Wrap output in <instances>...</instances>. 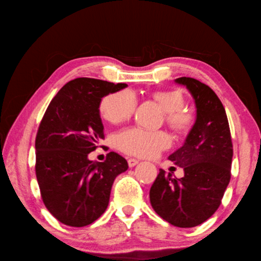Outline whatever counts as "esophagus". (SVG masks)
<instances>
[{"instance_id":"1","label":"esophagus","mask_w":261,"mask_h":261,"mask_svg":"<svg viewBox=\"0 0 261 261\" xmlns=\"http://www.w3.org/2000/svg\"><path fill=\"white\" fill-rule=\"evenodd\" d=\"M138 162H139V161L136 160V159H129V160H127V164H129L130 168L136 167V165L138 164Z\"/></svg>"}]
</instances>
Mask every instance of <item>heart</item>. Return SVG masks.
I'll return each instance as SVG.
<instances>
[{"label": "heart", "instance_id": "1", "mask_svg": "<svg viewBox=\"0 0 261 261\" xmlns=\"http://www.w3.org/2000/svg\"><path fill=\"white\" fill-rule=\"evenodd\" d=\"M151 98L165 112V122L170 129L178 135H185L194 125L192 114L185 112L186 96L179 89L155 91ZM137 107V99L129 90L114 92L103 97L99 106L101 116L113 124H118L134 114ZM116 147L121 151L139 158H151L171 145L170 137L164 131H148L140 127H130L117 134Z\"/></svg>", "mask_w": 261, "mask_h": 261}]
</instances>
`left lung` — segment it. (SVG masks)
Returning a JSON list of instances; mask_svg holds the SVG:
<instances>
[{
	"instance_id": "1",
	"label": "left lung",
	"mask_w": 261,
	"mask_h": 261,
	"mask_svg": "<svg viewBox=\"0 0 261 261\" xmlns=\"http://www.w3.org/2000/svg\"><path fill=\"white\" fill-rule=\"evenodd\" d=\"M195 100L196 121L184 145L169 160L184 169L174 178L161 169L149 191L150 204L173 226L201 225L219 207L230 180L233 144L228 120L220 99L206 84L179 77Z\"/></svg>"
}]
</instances>
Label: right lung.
<instances>
[{
  "instance_id": "1",
  "label": "right lung",
  "mask_w": 261,
  "mask_h": 261,
  "mask_svg": "<svg viewBox=\"0 0 261 261\" xmlns=\"http://www.w3.org/2000/svg\"><path fill=\"white\" fill-rule=\"evenodd\" d=\"M126 87L75 79L59 90L42 118L35 139L36 178L46 209L65 225L83 227L97 220L107 209L115 178L129 168L114 151L103 162L88 159L105 138L101 98Z\"/></svg>"
}]
</instances>
